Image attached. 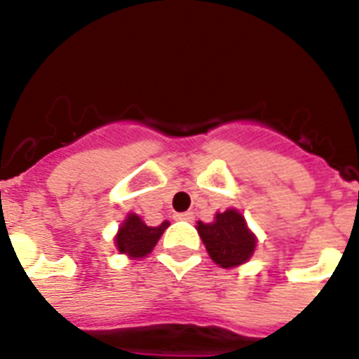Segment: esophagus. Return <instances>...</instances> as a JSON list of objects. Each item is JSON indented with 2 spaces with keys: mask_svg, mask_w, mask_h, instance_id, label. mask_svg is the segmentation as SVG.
<instances>
[{
  "mask_svg": "<svg viewBox=\"0 0 359 359\" xmlns=\"http://www.w3.org/2000/svg\"><path fill=\"white\" fill-rule=\"evenodd\" d=\"M177 220H186V222H193L195 220V215L191 211H186V213H177L175 215Z\"/></svg>",
  "mask_w": 359,
  "mask_h": 359,
  "instance_id": "34e87169",
  "label": "esophagus"
}]
</instances>
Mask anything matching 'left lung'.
<instances>
[{"label": "left lung", "instance_id": "obj_1", "mask_svg": "<svg viewBox=\"0 0 359 359\" xmlns=\"http://www.w3.org/2000/svg\"><path fill=\"white\" fill-rule=\"evenodd\" d=\"M197 229L211 260L226 269L248 262L257 245L244 217L235 210L217 213L211 224L198 222Z\"/></svg>", "mask_w": 359, "mask_h": 359}]
</instances>
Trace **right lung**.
Instances as JSON below:
<instances>
[{
  "label": "right lung",
  "mask_w": 359,
  "mask_h": 359,
  "mask_svg": "<svg viewBox=\"0 0 359 359\" xmlns=\"http://www.w3.org/2000/svg\"><path fill=\"white\" fill-rule=\"evenodd\" d=\"M168 226H170L168 220H164L161 226H146L137 215H128L115 236V244L121 253L130 255L132 258H142L151 253V249L155 248Z\"/></svg>",
  "instance_id": "add662e5"
}]
</instances>
